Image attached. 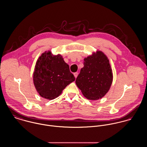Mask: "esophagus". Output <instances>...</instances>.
<instances>
[{
	"label": "esophagus",
	"mask_w": 147,
	"mask_h": 147,
	"mask_svg": "<svg viewBox=\"0 0 147 147\" xmlns=\"http://www.w3.org/2000/svg\"><path fill=\"white\" fill-rule=\"evenodd\" d=\"M74 76L75 77V78H76L78 77V72H75V73L74 74Z\"/></svg>",
	"instance_id": "34e87169"
}]
</instances>
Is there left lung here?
Returning <instances> with one entry per match:
<instances>
[{"label": "left lung", "instance_id": "left-lung-1", "mask_svg": "<svg viewBox=\"0 0 147 147\" xmlns=\"http://www.w3.org/2000/svg\"><path fill=\"white\" fill-rule=\"evenodd\" d=\"M84 61L76 84L87 99H101L109 90L113 81L109 59L103 52L97 51Z\"/></svg>", "mask_w": 147, "mask_h": 147}]
</instances>
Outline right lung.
Here are the masks:
<instances>
[{"label": "right lung", "instance_id": "1", "mask_svg": "<svg viewBox=\"0 0 147 147\" xmlns=\"http://www.w3.org/2000/svg\"><path fill=\"white\" fill-rule=\"evenodd\" d=\"M75 80L68 65L61 54L45 52L38 59L33 74L36 91L45 99L52 100L61 94L68 84Z\"/></svg>", "mask_w": 147, "mask_h": 147}]
</instances>
